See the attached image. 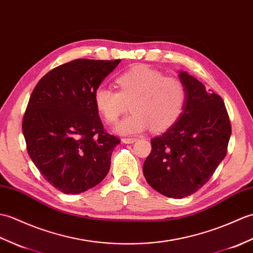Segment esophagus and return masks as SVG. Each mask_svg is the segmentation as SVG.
Wrapping results in <instances>:
<instances>
[{"mask_svg":"<svg viewBox=\"0 0 253 253\" xmlns=\"http://www.w3.org/2000/svg\"><path fill=\"white\" fill-rule=\"evenodd\" d=\"M136 141H137L136 137H123L122 138V142L125 144H132Z\"/></svg>","mask_w":253,"mask_h":253,"instance_id":"34e87169","label":"esophagus"}]
</instances>
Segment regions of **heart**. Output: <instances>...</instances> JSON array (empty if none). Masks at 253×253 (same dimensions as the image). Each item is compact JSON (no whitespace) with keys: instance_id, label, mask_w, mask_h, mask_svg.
Segmentation results:
<instances>
[{"instance_id":"obj_1","label":"heart","mask_w":253,"mask_h":253,"mask_svg":"<svg viewBox=\"0 0 253 253\" xmlns=\"http://www.w3.org/2000/svg\"><path fill=\"white\" fill-rule=\"evenodd\" d=\"M119 91L98 86L94 103L105 121L114 125L131 102V116L116 126L119 134H136L151 126L154 131L170 127L182 115L186 102V88L176 77L165 76L148 66L138 65L116 79Z\"/></svg>"}]
</instances>
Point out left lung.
<instances>
[{"label":"left lung","mask_w":253,"mask_h":253,"mask_svg":"<svg viewBox=\"0 0 253 253\" xmlns=\"http://www.w3.org/2000/svg\"><path fill=\"white\" fill-rule=\"evenodd\" d=\"M186 102L177 121L162 135L151 139V153L143 173L157 192L184 198L209 181L227 153L232 126L220 95L187 72L178 75Z\"/></svg>","instance_id":"1"}]
</instances>
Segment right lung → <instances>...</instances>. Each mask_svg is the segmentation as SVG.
Masks as SVG:
<instances>
[{"label": "right lung", "instance_id": "obj_1", "mask_svg": "<svg viewBox=\"0 0 253 253\" xmlns=\"http://www.w3.org/2000/svg\"><path fill=\"white\" fill-rule=\"evenodd\" d=\"M120 59H76L56 67L38 82L22 119L33 164L64 194L96 186L110 169L120 139L104 130L94 92Z\"/></svg>", "mask_w": 253, "mask_h": 253}]
</instances>
